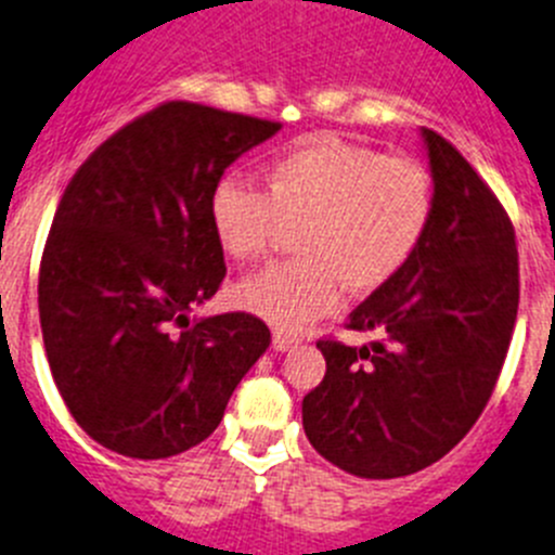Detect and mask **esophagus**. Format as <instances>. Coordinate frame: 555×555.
<instances>
[{"label":"esophagus","instance_id":"esophagus-1","mask_svg":"<svg viewBox=\"0 0 555 555\" xmlns=\"http://www.w3.org/2000/svg\"><path fill=\"white\" fill-rule=\"evenodd\" d=\"M297 344H299L297 335L286 333V330H274V333H272L274 352H292V349L297 347Z\"/></svg>","mask_w":555,"mask_h":555}]
</instances>
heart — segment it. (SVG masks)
Wrapping results in <instances>:
<instances>
[{"mask_svg": "<svg viewBox=\"0 0 555 555\" xmlns=\"http://www.w3.org/2000/svg\"><path fill=\"white\" fill-rule=\"evenodd\" d=\"M267 192L228 176L211 192L208 222L236 261L267 250L281 217L297 220L299 256L247 274L233 297L274 327L302 330L338 305L344 286L374 292L406 267L429 231L431 178L333 134H311L263 167Z\"/></svg>", "mask_w": 555, "mask_h": 555, "instance_id": "obj_1", "label": "heart"}]
</instances>
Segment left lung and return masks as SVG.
<instances>
[{"label": "left lung", "instance_id": "obj_1", "mask_svg": "<svg viewBox=\"0 0 555 555\" xmlns=\"http://www.w3.org/2000/svg\"><path fill=\"white\" fill-rule=\"evenodd\" d=\"M435 211L396 278L349 313L363 347L319 340L327 371L302 399L313 449L360 479L443 460L490 401L517 319L515 228L479 172L421 129Z\"/></svg>", "mask_w": 555, "mask_h": 555}]
</instances>
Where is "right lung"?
Instances as JSON below:
<instances>
[{"label":"right lung","instance_id":"add662e5","mask_svg":"<svg viewBox=\"0 0 555 555\" xmlns=\"http://www.w3.org/2000/svg\"><path fill=\"white\" fill-rule=\"evenodd\" d=\"M278 131L170 101L112 134L70 178L40 261V330L65 406L104 449L167 460L203 443L267 352L261 319L190 322V311L225 278L211 192Z\"/></svg>","mask_w":555,"mask_h":555}]
</instances>
